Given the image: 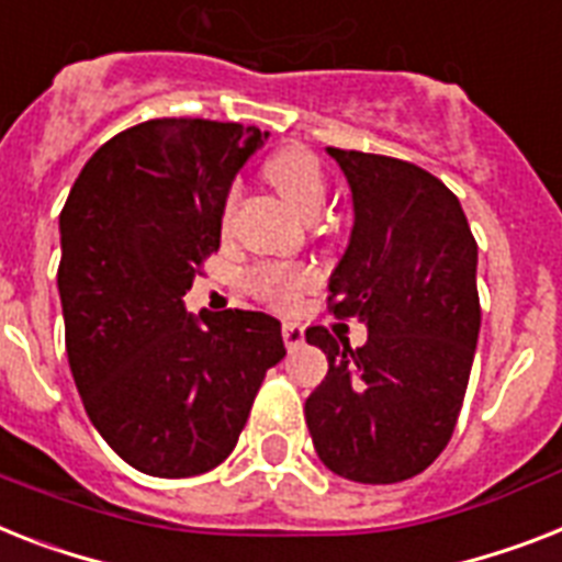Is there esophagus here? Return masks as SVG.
Here are the masks:
<instances>
[{
    "label": "esophagus",
    "instance_id": "obj_1",
    "mask_svg": "<svg viewBox=\"0 0 562 562\" xmlns=\"http://www.w3.org/2000/svg\"><path fill=\"white\" fill-rule=\"evenodd\" d=\"M282 340L289 349H296V346H303L305 340V328L300 323H282Z\"/></svg>",
    "mask_w": 562,
    "mask_h": 562
}]
</instances>
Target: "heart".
I'll use <instances>...</instances> for the list:
<instances>
[{"instance_id": "obj_1", "label": "heart", "mask_w": 562, "mask_h": 562, "mask_svg": "<svg viewBox=\"0 0 562 562\" xmlns=\"http://www.w3.org/2000/svg\"><path fill=\"white\" fill-rule=\"evenodd\" d=\"M266 178L273 190L291 204L303 218H314L326 204V172L317 155L303 147H285L273 153L266 164ZM239 199V187L227 195V213ZM314 273L303 266L268 262L250 271V291L271 305H291L305 289H312Z\"/></svg>"}]
</instances>
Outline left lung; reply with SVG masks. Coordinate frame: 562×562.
<instances>
[{
    "label": "left lung",
    "mask_w": 562,
    "mask_h": 562,
    "mask_svg": "<svg viewBox=\"0 0 562 562\" xmlns=\"http://www.w3.org/2000/svg\"><path fill=\"white\" fill-rule=\"evenodd\" d=\"M328 155L355 210L328 303L369 337L352 349L328 328H305L328 358L305 424L328 471L392 485L430 468L453 436L482 323L479 250L462 204L436 176L386 155Z\"/></svg>",
    "instance_id": "obj_1"
}]
</instances>
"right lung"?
Segmentation results:
<instances>
[{
	"instance_id": "1",
	"label": "right lung",
	"mask_w": 562,
	"mask_h": 562,
	"mask_svg": "<svg viewBox=\"0 0 562 562\" xmlns=\"http://www.w3.org/2000/svg\"><path fill=\"white\" fill-rule=\"evenodd\" d=\"M266 140L239 123H138L91 155L59 213L68 367L103 441L149 476L225 462L285 355L271 314L184 305L236 172Z\"/></svg>"
}]
</instances>
